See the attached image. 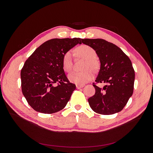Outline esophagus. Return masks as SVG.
Masks as SVG:
<instances>
[{
	"mask_svg": "<svg viewBox=\"0 0 153 153\" xmlns=\"http://www.w3.org/2000/svg\"><path fill=\"white\" fill-rule=\"evenodd\" d=\"M84 85H76V88L77 89H81V88H82L83 87H84Z\"/></svg>",
	"mask_w": 153,
	"mask_h": 153,
	"instance_id": "esophagus-1",
	"label": "esophagus"
}]
</instances>
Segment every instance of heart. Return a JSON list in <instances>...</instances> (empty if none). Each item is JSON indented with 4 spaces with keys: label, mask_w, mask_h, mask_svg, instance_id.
Returning a JSON list of instances; mask_svg holds the SVG:
<instances>
[{
    "label": "heart",
    "mask_w": 153,
    "mask_h": 153,
    "mask_svg": "<svg viewBox=\"0 0 153 153\" xmlns=\"http://www.w3.org/2000/svg\"><path fill=\"white\" fill-rule=\"evenodd\" d=\"M76 55L79 58L86 59L84 63V69L81 72H72L69 76L70 81L77 85H84L90 81L94 77V74L91 68L94 71L97 70L99 67V63L95 59L97 53L95 51L87 45H82L76 48ZM73 64L72 54L71 51H67L63 55L62 57V68L67 72H71Z\"/></svg>",
    "instance_id": "heart-1"
}]
</instances>
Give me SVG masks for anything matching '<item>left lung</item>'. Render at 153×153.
<instances>
[{
  "mask_svg": "<svg viewBox=\"0 0 153 153\" xmlns=\"http://www.w3.org/2000/svg\"><path fill=\"white\" fill-rule=\"evenodd\" d=\"M81 41L93 48L99 58L100 69L95 82L108 83L103 88L93 83L95 93L88 99L91 108L102 115L118 113L133 92L135 74L131 60L119 47L105 39L86 38Z\"/></svg>",
  "mask_w": 153,
  "mask_h": 153,
  "instance_id": "obj_1",
  "label": "left lung"
}]
</instances>
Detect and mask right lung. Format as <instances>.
Masks as SVG:
<instances>
[{"mask_svg": "<svg viewBox=\"0 0 153 153\" xmlns=\"http://www.w3.org/2000/svg\"><path fill=\"white\" fill-rule=\"evenodd\" d=\"M81 38H54L40 45L21 70L22 93L35 111L51 114L63 109L76 89L62 68L66 52L81 43Z\"/></svg>", "mask_w": 153, "mask_h": 153, "instance_id": "obj_1", "label": "right lung"}]
</instances>
